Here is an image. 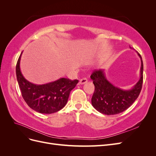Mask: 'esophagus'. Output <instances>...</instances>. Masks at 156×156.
Listing matches in <instances>:
<instances>
[{"label": "esophagus", "instance_id": "obj_1", "mask_svg": "<svg viewBox=\"0 0 156 156\" xmlns=\"http://www.w3.org/2000/svg\"><path fill=\"white\" fill-rule=\"evenodd\" d=\"M87 79H86V78H83V79H81V80H80L79 81V84H85L86 83H87Z\"/></svg>", "mask_w": 156, "mask_h": 156}]
</instances>
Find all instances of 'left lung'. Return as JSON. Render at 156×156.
Returning a JSON list of instances; mask_svg holds the SVG:
<instances>
[{"label": "left lung", "mask_w": 156, "mask_h": 156, "mask_svg": "<svg viewBox=\"0 0 156 156\" xmlns=\"http://www.w3.org/2000/svg\"><path fill=\"white\" fill-rule=\"evenodd\" d=\"M140 78L138 82L129 90L116 87L108 81L104 69L96 70L90 78L95 87L92 98V105L98 112L103 115H114L128 108L139 96L143 81V63L141 56Z\"/></svg>", "instance_id": "1"}]
</instances>
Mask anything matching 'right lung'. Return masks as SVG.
I'll return each instance as SVG.
<instances>
[{
    "label": "right lung",
    "instance_id": "1",
    "mask_svg": "<svg viewBox=\"0 0 156 156\" xmlns=\"http://www.w3.org/2000/svg\"><path fill=\"white\" fill-rule=\"evenodd\" d=\"M16 65V76L22 96L32 109L42 113L51 114L58 112L66 105L69 93L79 81L60 78L44 84H36L23 76L20 69L21 55Z\"/></svg>",
    "mask_w": 156,
    "mask_h": 156
}]
</instances>
